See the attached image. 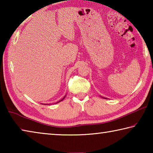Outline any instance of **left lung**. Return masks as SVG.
Here are the masks:
<instances>
[{
  "mask_svg": "<svg viewBox=\"0 0 153 153\" xmlns=\"http://www.w3.org/2000/svg\"><path fill=\"white\" fill-rule=\"evenodd\" d=\"M102 98H104V97H102ZM106 99H107V98H106Z\"/></svg>",
  "mask_w": 153,
  "mask_h": 153,
  "instance_id": "left-lung-1",
  "label": "left lung"
}]
</instances>
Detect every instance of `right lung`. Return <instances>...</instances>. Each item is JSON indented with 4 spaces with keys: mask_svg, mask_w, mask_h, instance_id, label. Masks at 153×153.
I'll use <instances>...</instances> for the list:
<instances>
[{
    "mask_svg": "<svg viewBox=\"0 0 153 153\" xmlns=\"http://www.w3.org/2000/svg\"><path fill=\"white\" fill-rule=\"evenodd\" d=\"M65 97H66V95H65V97H63V98H62V99H61V100H59V102H56V103H58V102H61V101H62V100H63L64 99V98H65ZM44 105H47V104H44Z\"/></svg>",
    "mask_w": 153,
    "mask_h": 153,
    "instance_id": "1",
    "label": "right lung"
}]
</instances>
